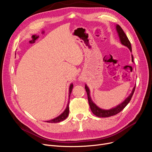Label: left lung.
Instances as JSON below:
<instances>
[{
	"label": "left lung",
	"instance_id": "left-lung-1",
	"mask_svg": "<svg viewBox=\"0 0 152 152\" xmlns=\"http://www.w3.org/2000/svg\"><path fill=\"white\" fill-rule=\"evenodd\" d=\"M116 30L118 33L119 39H120L121 42L123 45L126 46L127 47L129 48V49L131 50V52H132V47H131V42L129 41V40L127 38L126 34H125V33L124 32V31L123 30V29L121 28V26L117 25H116ZM134 58H133V56L132 55V61H133ZM85 89L86 91L87 92V98H88V102H89V104L91 108V110L92 111V112L95 115L98 117H100V118H106V117H110L111 116L115 115L118 113H119L120 111H121L126 107V105L128 104L129 102L131 101V98L132 97V95L134 94L135 89V86H134V87L133 88V90L132 91V93L131 94V95L127 97L122 103L119 104V105H118L117 107H116L115 108H111L110 110H103L100 108L99 107H98L95 103L92 101L91 99V96H90V91L88 87L86 85L85 86Z\"/></svg>",
	"mask_w": 152,
	"mask_h": 152
}]
</instances>
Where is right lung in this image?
Returning a JSON list of instances; mask_svg holds the SVG:
<instances>
[{"instance_id": "1", "label": "right lung", "mask_w": 152, "mask_h": 152, "mask_svg": "<svg viewBox=\"0 0 152 152\" xmlns=\"http://www.w3.org/2000/svg\"><path fill=\"white\" fill-rule=\"evenodd\" d=\"M73 84H71L70 85V87H69V99L70 97V94L71 93V91H72V89H73ZM69 100L68 101V105H67V107L65 109V110L63 111V112L60 115L58 116V117L55 118L53 119H51V120L50 121H47V123H59L60 121H62L63 120H65V119L68 117V115H69Z\"/></svg>"}]
</instances>
